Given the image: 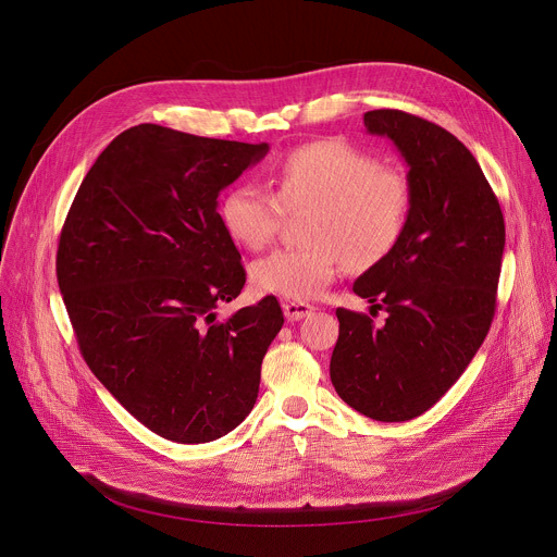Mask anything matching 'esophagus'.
I'll return each instance as SVG.
<instances>
[{"label":"esophagus","instance_id":"34e87169","mask_svg":"<svg viewBox=\"0 0 557 557\" xmlns=\"http://www.w3.org/2000/svg\"><path fill=\"white\" fill-rule=\"evenodd\" d=\"M282 308H284V314H286L288 322H299L312 310V306L304 304V301H284Z\"/></svg>","mask_w":557,"mask_h":557}]
</instances>
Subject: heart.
Here are the masks:
<instances>
[{"mask_svg": "<svg viewBox=\"0 0 557 557\" xmlns=\"http://www.w3.org/2000/svg\"><path fill=\"white\" fill-rule=\"evenodd\" d=\"M275 194L237 183L220 200L218 215L233 243L267 247L286 211L306 213L310 245L277 249L251 269L253 286L293 301L314 299L342 273L346 260L366 269L383 260L406 233L412 185L404 172L342 138H322L288 151L275 174Z\"/></svg>", "mask_w": 557, "mask_h": 557, "instance_id": "heart-1", "label": "heart"}]
</instances>
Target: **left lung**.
<instances>
[{
	"label": "left lung",
	"instance_id": "obj_1",
	"mask_svg": "<svg viewBox=\"0 0 557 557\" xmlns=\"http://www.w3.org/2000/svg\"><path fill=\"white\" fill-rule=\"evenodd\" d=\"M410 168L406 233L352 290L385 324L337 308L331 381L342 399L383 423L428 412L485 342L496 312L505 218L473 153L447 129L401 110L363 114Z\"/></svg>",
	"mask_w": 557,
	"mask_h": 557
}]
</instances>
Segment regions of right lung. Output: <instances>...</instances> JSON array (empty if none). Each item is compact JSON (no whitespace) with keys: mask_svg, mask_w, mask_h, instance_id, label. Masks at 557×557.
<instances>
[{"mask_svg":"<svg viewBox=\"0 0 557 557\" xmlns=\"http://www.w3.org/2000/svg\"><path fill=\"white\" fill-rule=\"evenodd\" d=\"M269 151L143 123L97 158L65 215L57 282L86 363L153 434L209 443L256 406L284 324L269 295L215 320L247 271L218 194Z\"/></svg>","mask_w":557,"mask_h":557,"instance_id":"1","label":"right lung"}]
</instances>
